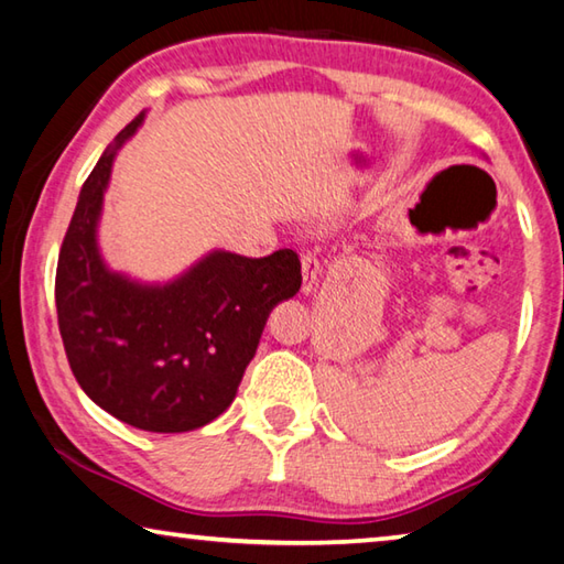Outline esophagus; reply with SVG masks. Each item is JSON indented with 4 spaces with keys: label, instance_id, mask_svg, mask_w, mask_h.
Here are the masks:
<instances>
[{
    "label": "esophagus",
    "instance_id": "obj_1",
    "mask_svg": "<svg viewBox=\"0 0 564 564\" xmlns=\"http://www.w3.org/2000/svg\"><path fill=\"white\" fill-rule=\"evenodd\" d=\"M301 271H303L301 291H303V293L316 291V285H318V273H321V263H318L316 256L303 253V256H301Z\"/></svg>",
    "mask_w": 564,
    "mask_h": 564
}]
</instances>
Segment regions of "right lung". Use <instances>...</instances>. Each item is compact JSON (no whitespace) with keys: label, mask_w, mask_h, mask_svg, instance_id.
I'll list each match as a JSON object with an SVG mask.
<instances>
[{"label":"right lung","mask_w":564,"mask_h":564,"mask_svg":"<svg viewBox=\"0 0 564 564\" xmlns=\"http://www.w3.org/2000/svg\"><path fill=\"white\" fill-rule=\"evenodd\" d=\"M139 113L84 181L56 263V318L66 360L94 403L149 433H186L234 403L269 313L301 289L291 248L263 259L216 251L169 285L107 271L97 218L117 149Z\"/></svg>","instance_id":"right-lung-1"}]
</instances>
